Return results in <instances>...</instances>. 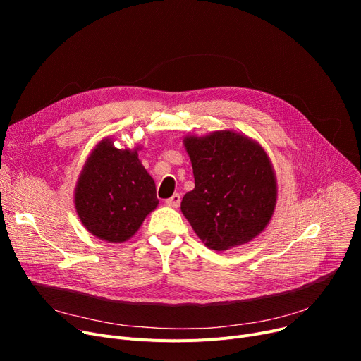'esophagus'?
<instances>
[{
    "label": "esophagus",
    "instance_id": "34e87169",
    "mask_svg": "<svg viewBox=\"0 0 361 361\" xmlns=\"http://www.w3.org/2000/svg\"><path fill=\"white\" fill-rule=\"evenodd\" d=\"M180 202H181V196L177 195V193L165 200V203H166L169 207H178V206H180Z\"/></svg>",
    "mask_w": 361,
    "mask_h": 361
}]
</instances>
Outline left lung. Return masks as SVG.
Here are the masks:
<instances>
[{"mask_svg": "<svg viewBox=\"0 0 361 361\" xmlns=\"http://www.w3.org/2000/svg\"><path fill=\"white\" fill-rule=\"evenodd\" d=\"M195 188L184 195L181 212L206 247L230 250L267 228L278 187L267 150L234 130L187 135Z\"/></svg>", "mask_w": 361, "mask_h": 361, "instance_id": "1", "label": "left lung"}]
</instances>
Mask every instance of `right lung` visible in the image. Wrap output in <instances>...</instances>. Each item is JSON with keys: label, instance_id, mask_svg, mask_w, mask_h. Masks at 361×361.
Returning a JSON list of instances; mask_svg holds the SVG:
<instances>
[{"label": "right lung", "instance_id": "right-lung-1", "mask_svg": "<svg viewBox=\"0 0 361 361\" xmlns=\"http://www.w3.org/2000/svg\"><path fill=\"white\" fill-rule=\"evenodd\" d=\"M136 147H116L102 139L87 157L74 188L75 212L85 228L108 243H124L157 209L155 181Z\"/></svg>", "mask_w": 361, "mask_h": 361}]
</instances>
